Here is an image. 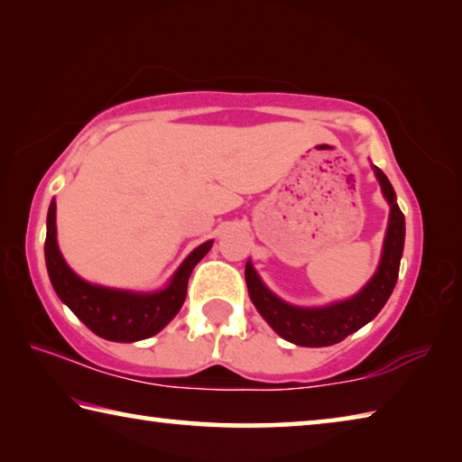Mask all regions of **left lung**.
Returning a JSON list of instances; mask_svg holds the SVG:
<instances>
[{
	"label": "left lung",
	"instance_id": "left-lung-1",
	"mask_svg": "<svg viewBox=\"0 0 462 462\" xmlns=\"http://www.w3.org/2000/svg\"><path fill=\"white\" fill-rule=\"evenodd\" d=\"M374 177L381 185L383 198L389 203V222L385 240H383L381 261L374 275L366 281L361 291L342 301H332L319 308H301L287 303L263 283L253 263H246L245 277L250 301L259 310L273 330L281 338L297 344V346H332L342 342L346 336L361 330L365 324L379 314L385 306L391 291L400 275V263L403 254L405 240V217L397 206L393 187L387 175L379 167L373 165Z\"/></svg>",
	"mask_w": 462,
	"mask_h": 462
}]
</instances>
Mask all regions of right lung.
Returning <instances> with one entry per match:
<instances>
[{"label":"right lung","instance_id":"right-lung-1","mask_svg":"<svg viewBox=\"0 0 462 462\" xmlns=\"http://www.w3.org/2000/svg\"><path fill=\"white\" fill-rule=\"evenodd\" d=\"M214 240L199 245L159 291H130L89 283L62 259L57 242V201H51L46 216L44 259L51 283L59 300L99 338L136 342L159 334L181 310L191 271L209 253Z\"/></svg>","mask_w":462,"mask_h":462}]
</instances>
